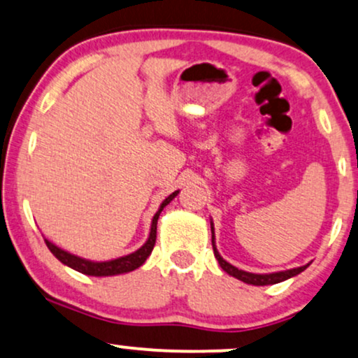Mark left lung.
<instances>
[{
    "label": "left lung",
    "mask_w": 358,
    "mask_h": 358,
    "mask_svg": "<svg viewBox=\"0 0 358 358\" xmlns=\"http://www.w3.org/2000/svg\"><path fill=\"white\" fill-rule=\"evenodd\" d=\"M212 245H213V253H215V258L218 260V264L228 275H231V277L242 280L245 283H250V285H273V283H278V282H283V280L290 278V277H295V275H299L300 272H303L305 268H307L308 265L305 266H299V268H292V270H285V272H277V273H268V275H260V273H250V272H243V270H238L236 266L230 265L228 262L223 260L220 257V253H218L217 247H215V238H213V227H212Z\"/></svg>",
    "instance_id": "obj_1"
}]
</instances>
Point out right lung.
I'll list each match as a JSON object with an SVG mask.
<instances>
[{"mask_svg":"<svg viewBox=\"0 0 358 358\" xmlns=\"http://www.w3.org/2000/svg\"><path fill=\"white\" fill-rule=\"evenodd\" d=\"M176 193L178 192H173L170 196L165 198L160 206V210L155 213L153 222H152V231H150V236H148V240H146V243L141 248H138L136 252H133L127 257H120V258H116V260H110V262H90V260H85V258L75 257V255H71V253L64 252V250L58 248L56 245L48 242L46 238H45V243H46V247L50 248V252L53 253V255L58 258L62 264L71 266V268H75L76 272H81L85 275H94V277H108V275L131 272V270H135V268H138V266L143 265L146 258H148L150 253H152L155 242H157L158 217H160L162 210L165 208V206L176 196Z\"/></svg>","mask_w":358,"mask_h":358,"instance_id":"obj_1","label":"right lung"}]
</instances>
